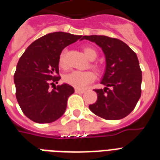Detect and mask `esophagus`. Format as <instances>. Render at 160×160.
I'll use <instances>...</instances> for the list:
<instances>
[{
  "instance_id": "obj_1",
  "label": "esophagus",
  "mask_w": 160,
  "mask_h": 160,
  "mask_svg": "<svg viewBox=\"0 0 160 160\" xmlns=\"http://www.w3.org/2000/svg\"><path fill=\"white\" fill-rule=\"evenodd\" d=\"M75 92L77 93V94H83L85 92V90H80V89H75Z\"/></svg>"
}]
</instances>
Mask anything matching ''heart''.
Returning <instances> with one entry per match:
<instances>
[{
	"label": "heart",
	"instance_id": "b5f03b06",
	"mask_svg": "<svg viewBox=\"0 0 160 160\" xmlns=\"http://www.w3.org/2000/svg\"><path fill=\"white\" fill-rule=\"evenodd\" d=\"M83 52L85 57L88 60H94L97 56V53L95 49L85 46L83 48ZM59 65L61 68L66 67V60H65V51H63L59 57ZM95 79V74L91 71H78L75 70L69 73L64 76V80L70 85L76 89H84L89 84L93 82Z\"/></svg>",
	"mask_w": 160,
	"mask_h": 160
}]
</instances>
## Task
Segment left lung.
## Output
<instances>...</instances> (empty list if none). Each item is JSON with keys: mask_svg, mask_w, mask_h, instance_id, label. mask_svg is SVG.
Wrapping results in <instances>:
<instances>
[{"mask_svg": "<svg viewBox=\"0 0 160 160\" xmlns=\"http://www.w3.org/2000/svg\"><path fill=\"white\" fill-rule=\"evenodd\" d=\"M83 40L94 42L105 57V70L95 90L97 101L89 105L91 111L103 119L117 120L133 111L141 95L142 71L136 54L120 40L105 36H85Z\"/></svg>", "mask_w": 160, "mask_h": 160, "instance_id": "obj_1", "label": "left lung"}]
</instances>
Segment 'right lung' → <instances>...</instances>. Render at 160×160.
Here are the masks:
<instances>
[{
	"label": "right lung",
	"mask_w": 160,
	"mask_h": 160,
	"mask_svg": "<svg viewBox=\"0 0 160 160\" xmlns=\"http://www.w3.org/2000/svg\"><path fill=\"white\" fill-rule=\"evenodd\" d=\"M78 40H83V36L62 31L46 34L31 43L20 58L14 75L16 100L32 121L51 123L65 112L74 88L66 83L52 90L49 87L60 79L56 76L60 53Z\"/></svg>",
	"instance_id": "add662e5"
}]
</instances>
